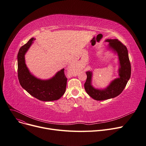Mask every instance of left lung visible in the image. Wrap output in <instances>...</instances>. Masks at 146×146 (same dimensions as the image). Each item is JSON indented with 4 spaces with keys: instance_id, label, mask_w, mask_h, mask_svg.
<instances>
[{
    "instance_id": "left-lung-1",
    "label": "left lung",
    "mask_w": 146,
    "mask_h": 146,
    "mask_svg": "<svg viewBox=\"0 0 146 146\" xmlns=\"http://www.w3.org/2000/svg\"><path fill=\"white\" fill-rule=\"evenodd\" d=\"M109 47L118 53L120 68V77L113 80L104 90L95 89L91 85L92 72H86L87 79L84 83V89L87 93L96 100H104L114 98L119 95L124 90L131 76V64L126 46L118 39H108Z\"/></svg>"
}]
</instances>
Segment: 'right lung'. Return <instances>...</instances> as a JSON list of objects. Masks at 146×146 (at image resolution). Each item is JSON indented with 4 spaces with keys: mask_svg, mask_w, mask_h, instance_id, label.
Instances as JSON below:
<instances>
[{
    "mask_svg": "<svg viewBox=\"0 0 146 146\" xmlns=\"http://www.w3.org/2000/svg\"><path fill=\"white\" fill-rule=\"evenodd\" d=\"M32 37L19 49L17 54V75L21 86L35 98L45 102L59 99L64 94L66 89L67 77L64 69L57 72L52 79L41 80L29 72L25 60V54L33 41Z\"/></svg>",
    "mask_w": 146,
    "mask_h": 146,
    "instance_id": "obj_1",
    "label": "right lung"
}]
</instances>
